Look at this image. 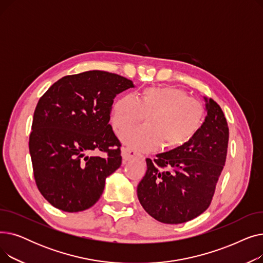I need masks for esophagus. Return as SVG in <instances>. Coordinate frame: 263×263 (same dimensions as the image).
Listing matches in <instances>:
<instances>
[{
	"label": "esophagus",
	"instance_id": "esophagus-1",
	"mask_svg": "<svg viewBox=\"0 0 263 263\" xmlns=\"http://www.w3.org/2000/svg\"><path fill=\"white\" fill-rule=\"evenodd\" d=\"M121 155H122V158H123V161H129L131 159H134L136 157H139L140 155L136 153V151H134L133 149L131 148H128V147H122L121 148Z\"/></svg>",
	"mask_w": 263,
	"mask_h": 263
}]
</instances>
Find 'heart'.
I'll return each instance as SVG.
<instances>
[{"mask_svg":"<svg viewBox=\"0 0 263 263\" xmlns=\"http://www.w3.org/2000/svg\"><path fill=\"white\" fill-rule=\"evenodd\" d=\"M148 116L147 126L120 133V140L130 148L153 151L161 145L176 149L189 144L202 127V105L186 92L172 86L148 87L140 99L124 93L114 102L112 121L117 130L127 129Z\"/></svg>","mask_w":263,"mask_h":263,"instance_id":"heart-1","label":"heart"}]
</instances>
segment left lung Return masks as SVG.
Here are the masks:
<instances>
[{
    "instance_id": "1",
    "label": "left lung",
    "mask_w": 263,
    "mask_h": 263,
    "mask_svg": "<svg viewBox=\"0 0 263 263\" xmlns=\"http://www.w3.org/2000/svg\"><path fill=\"white\" fill-rule=\"evenodd\" d=\"M206 116L189 144L156 159H146L147 171L137 185L144 210L164 224H181L203 213L212 200L222 173L229 129L219 105L203 97Z\"/></svg>"
}]
</instances>
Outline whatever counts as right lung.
Here are the masks:
<instances>
[{"mask_svg": "<svg viewBox=\"0 0 263 263\" xmlns=\"http://www.w3.org/2000/svg\"><path fill=\"white\" fill-rule=\"evenodd\" d=\"M133 87L121 76L91 70L60 79L39 99L30 155L37 187L55 208L80 212L99 200L105 179L121 165L108 123L114 98ZM93 151L107 157L89 156Z\"/></svg>", "mask_w": 263, "mask_h": 263, "instance_id": "obj_1", "label": "right lung"}]
</instances>
